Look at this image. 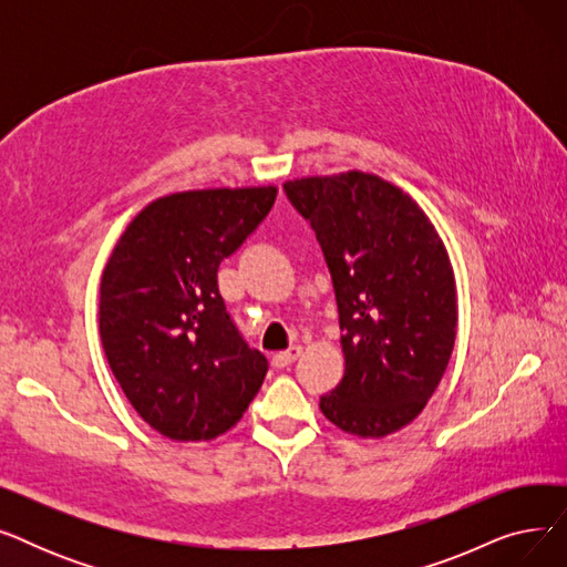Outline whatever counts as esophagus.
I'll return each mask as SVG.
<instances>
[{
    "instance_id": "34e87169",
    "label": "esophagus",
    "mask_w": 567,
    "mask_h": 567,
    "mask_svg": "<svg viewBox=\"0 0 567 567\" xmlns=\"http://www.w3.org/2000/svg\"><path fill=\"white\" fill-rule=\"evenodd\" d=\"M301 351H303V349H301L299 344H293V347H289L287 351H280V353H276V355H274V365H276L278 370H282V368L291 365L296 359H299Z\"/></svg>"
}]
</instances>
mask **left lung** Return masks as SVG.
Wrapping results in <instances>:
<instances>
[{
	"mask_svg": "<svg viewBox=\"0 0 567 567\" xmlns=\"http://www.w3.org/2000/svg\"><path fill=\"white\" fill-rule=\"evenodd\" d=\"M285 193L323 250L340 312L344 377L319 409L361 439L415 421L457 333L453 264L423 208L368 172L303 176Z\"/></svg>",
	"mask_w": 567,
	"mask_h": 567,
	"instance_id": "8db88e82",
	"label": "left lung"
}]
</instances>
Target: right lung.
Returning a JSON list of instances; mask_svg holds the SVG:
<instances>
[{
	"instance_id": "1",
	"label": "right lung",
	"mask_w": 567,
	"mask_h": 567,
	"mask_svg": "<svg viewBox=\"0 0 567 567\" xmlns=\"http://www.w3.org/2000/svg\"><path fill=\"white\" fill-rule=\"evenodd\" d=\"M276 186L172 193L128 223L101 278L105 359L140 419L172 441L231 430L268 363L225 310L218 266L276 202Z\"/></svg>"
}]
</instances>
